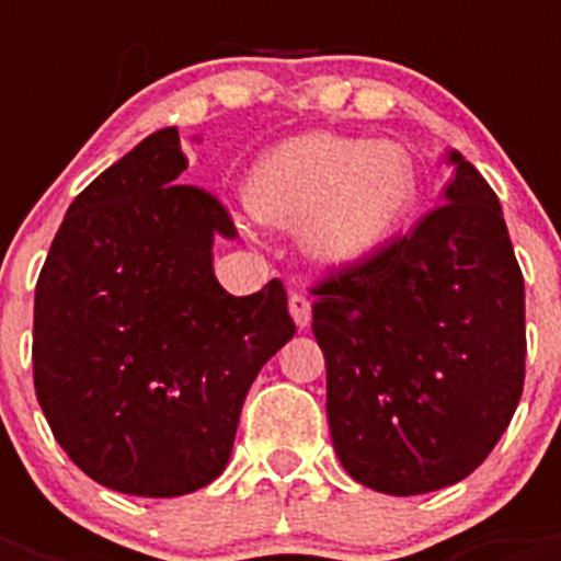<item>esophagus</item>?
I'll use <instances>...</instances> for the list:
<instances>
[{"label": "esophagus", "instance_id": "1", "mask_svg": "<svg viewBox=\"0 0 561 561\" xmlns=\"http://www.w3.org/2000/svg\"><path fill=\"white\" fill-rule=\"evenodd\" d=\"M288 311L299 329H308V325H311V302H308V297H302V294H290Z\"/></svg>", "mask_w": 561, "mask_h": 561}]
</instances>
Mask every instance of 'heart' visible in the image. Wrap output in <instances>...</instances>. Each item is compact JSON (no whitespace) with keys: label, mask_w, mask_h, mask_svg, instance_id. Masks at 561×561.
<instances>
[{"label":"heart","mask_w":561,"mask_h":561,"mask_svg":"<svg viewBox=\"0 0 561 561\" xmlns=\"http://www.w3.org/2000/svg\"><path fill=\"white\" fill-rule=\"evenodd\" d=\"M416 197L419 171L404 145L323 130L271 148L247 180L255 218L297 227L302 255L325 271H346L383 250Z\"/></svg>","instance_id":"b5f03b06"}]
</instances>
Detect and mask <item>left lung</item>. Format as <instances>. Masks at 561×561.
<instances>
[{"instance_id": "left-lung-1", "label": "left lung", "mask_w": 561, "mask_h": 561, "mask_svg": "<svg viewBox=\"0 0 561 561\" xmlns=\"http://www.w3.org/2000/svg\"><path fill=\"white\" fill-rule=\"evenodd\" d=\"M445 203L314 288L343 469L383 495L469 478L524 390V276L495 192L462 153Z\"/></svg>"}]
</instances>
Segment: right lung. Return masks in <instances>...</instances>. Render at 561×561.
I'll list each match as a JSON object with an SVG mask.
<instances>
[{
	"instance_id": "add662e5",
	"label": "right lung",
	"mask_w": 561,
	"mask_h": 561,
	"mask_svg": "<svg viewBox=\"0 0 561 561\" xmlns=\"http://www.w3.org/2000/svg\"><path fill=\"white\" fill-rule=\"evenodd\" d=\"M162 127L72 201L34 294V390L95 483L178 497L227 469L259 369L294 337L279 279L232 297L211 271L236 238L209 192L180 183Z\"/></svg>"
}]
</instances>
